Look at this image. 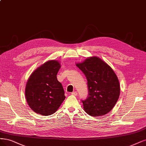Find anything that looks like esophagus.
Masks as SVG:
<instances>
[{
	"label": "esophagus",
	"instance_id": "obj_1",
	"mask_svg": "<svg viewBox=\"0 0 146 146\" xmlns=\"http://www.w3.org/2000/svg\"><path fill=\"white\" fill-rule=\"evenodd\" d=\"M71 94L73 95H75V96H76V95H77V92H76V91L72 92L71 93Z\"/></svg>",
	"mask_w": 146,
	"mask_h": 146
}]
</instances>
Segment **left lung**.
Segmentation results:
<instances>
[{"mask_svg": "<svg viewBox=\"0 0 146 146\" xmlns=\"http://www.w3.org/2000/svg\"><path fill=\"white\" fill-rule=\"evenodd\" d=\"M76 66L88 81V96L82 100L85 112L92 117L109 113L117 103L120 94L118 79L113 69L97 57H89Z\"/></svg>", "mask_w": 146, "mask_h": 146, "instance_id": "1", "label": "left lung"}]
</instances>
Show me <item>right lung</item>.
Segmentation results:
<instances>
[{"instance_id":"right-lung-1","label":"right lung","mask_w":146,"mask_h":146,"mask_svg":"<svg viewBox=\"0 0 146 146\" xmlns=\"http://www.w3.org/2000/svg\"><path fill=\"white\" fill-rule=\"evenodd\" d=\"M60 64L50 60L34 71L25 88V97L31 109L44 116L53 114L65 99L62 83L57 74Z\"/></svg>"}]
</instances>
